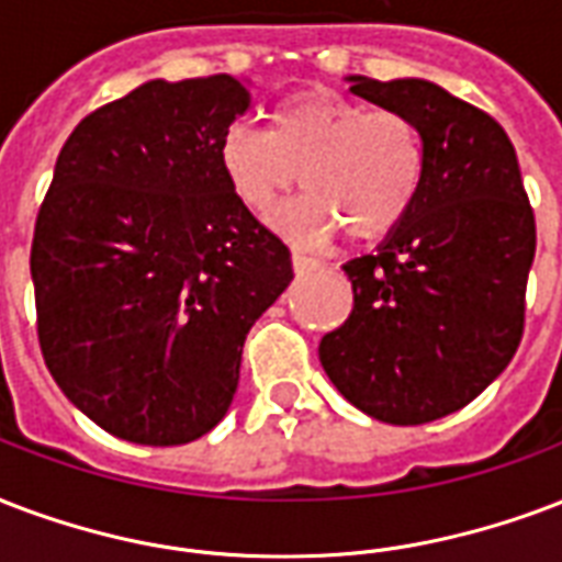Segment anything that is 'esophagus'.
<instances>
[{"label": "esophagus", "instance_id": "esophagus-1", "mask_svg": "<svg viewBox=\"0 0 562 562\" xmlns=\"http://www.w3.org/2000/svg\"><path fill=\"white\" fill-rule=\"evenodd\" d=\"M291 265H294V273L297 277H303V273H310V271H318L321 262L318 259H312V256H306V252H291Z\"/></svg>", "mask_w": 562, "mask_h": 562}]
</instances>
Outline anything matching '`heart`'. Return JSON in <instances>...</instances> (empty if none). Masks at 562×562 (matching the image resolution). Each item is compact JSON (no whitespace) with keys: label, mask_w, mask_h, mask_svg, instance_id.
<instances>
[{"label":"heart","mask_w":562,"mask_h":562,"mask_svg":"<svg viewBox=\"0 0 562 562\" xmlns=\"http://www.w3.org/2000/svg\"><path fill=\"white\" fill-rule=\"evenodd\" d=\"M217 161L233 196L268 214L294 182L306 194L273 214V229L297 244L353 241L395 233L418 203L427 149L418 123L395 109H368L345 93L310 88L271 111V126H226Z\"/></svg>","instance_id":"heart-1"}]
</instances>
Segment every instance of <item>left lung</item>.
I'll list each match as a JSON object with an SVG mask.
<instances>
[{
  "label": "left lung",
  "instance_id": "left-lung-1",
  "mask_svg": "<svg viewBox=\"0 0 562 562\" xmlns=\"http://www.w3.org/2000/svg\"><path fill=\"white\" fill-rule=\"evenodd\" d=\"M348 81L418 123L427 170L404 224L345 265L353 312L318 357L366 415L427 424L471 404L519 348L537 224L516 149L486 111L427 79Z\"/></svg>",
  "mask_w": 562,
  "mask_h": 562
}]
</instances>
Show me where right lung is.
<instances>
[{
  "mask_svg": "<svg viewBox=\"0 0 562 562\" xmlns=\"http://www.w3.org/2000/svg\"><path fill=\"white\" fill-rule=\"evenodd\" d=\"M233 76L144 81L72 128L32 241L37 338L76 409L135 445H186L233 404L244 338L294 280L217 147Z\"/></svg>",
  "mask_w": 562,
  "mask_h": 562,
  "instance_id": "right-lung-1",
  "label": "right lung"
}]
</instances>
